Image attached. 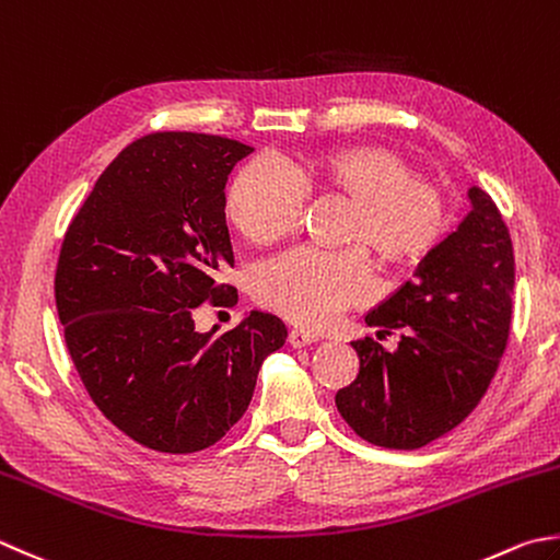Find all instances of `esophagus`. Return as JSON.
Listing matches in <instances>:
<instances>
[{"label": "esophagus", "instance_id": "obj_1", "mask_svg": "<svg viewBox=\"0 0 560 560\" xmlns=\"http://www.w3.org/2000/svg\"><path fill=\"white\" fill-rule=\"evenodd\" d=\"M315 342H317V335H313V332H305V330H299V327H295V330H291V332H289V345H291V347H295V349H303V347L315 345Z\"/></svg>", "mask_w": 560, "mask_h": 560}]
</instances>
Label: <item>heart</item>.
<instances>
[{"instance_id":"b5f03b06","label":"heart","mask_w":560,"mask_h":560,"mask_svg":"<svg viewBox=\"0 0 560 560\" xmlns=\"http://www.w3.org/2000/svg\"><path fill=\"white\" fill-rule=\"evenodd\" d=\"M305 186H320L354 201L347 240L366 243L388 261H415L434 249L448 225V206L434 184L386 148H339L305 164L257 158L228 189L230 223L257 245L277 243L299 225ZM257 299L305 327L335 323L349 305L376 291L361 249L295 247L257 269Z\"/></svg>"}]
</instances>
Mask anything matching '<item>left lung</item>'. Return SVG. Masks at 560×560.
<instances>
[{
    "label": "left lung",
    "instance_id": "8db88e82",
    "mask_svg": "<svg viewBox=\"0 0 560 560\" xmlns=\"http://www.w3.org/2000/svg\"><path fill=\"white\" fill-rule=\"evenodd\" d=\"M470 211L427 252L412 279L366 313L396 352L352 342L359 374L335 402L352 430L383 448H420L462 424L495 376L512 317L514 252L498 206L468 186Z\"/></svg>",
    "mask_w": 560,
    "mask_h": 560
}]
</instances>
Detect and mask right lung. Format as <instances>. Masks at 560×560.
<instances>
[{
	"mask_svg": "<svg viewBox=\"0 0 560 560\" xmlns=\"http://www.w3.org/2000/svg\"><path fill=\"white\" fill-rule=\"evenodd\" d=\"M255 152L206 133H152L108 164L65 233L55 305L86 393L120 432L164 454L215 444L243 418L261 361L287 342L277 315L199 332L194 308L235 289L225 184Z\"/></svg>",
	"mask_w": 560,
	"mask_h": 560,
	"instance_id": "add662e5",
	"label": "right lung"
}]
</instances>
